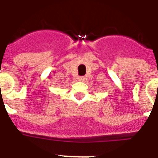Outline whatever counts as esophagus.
Returning <instances> with one entry per match:
<instances>
[{
  "instance_id": "1",
  "label": "esophagus",
  "mask_w": 158,
  "mask_h": 158,
  "mask_svg": "<svg viewBox=\"0 0 158 158\" xmlns=\"http://www.w3.org/2000/svg\"><path fill=\"white\" fill-rule=\"evenodd\" d=\"M85 79H86V78H85V77H84V76H81V77H79V81H82V82L84 81Z\"/></svg>"
}]
</instances>
